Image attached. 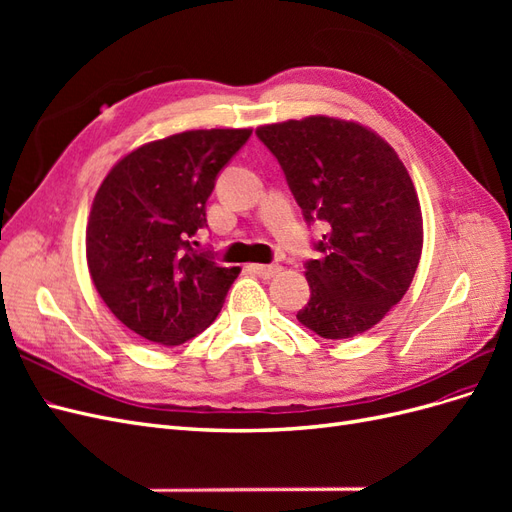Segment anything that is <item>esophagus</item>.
Returning a JSON list of instances; mask_svg holds the SVG:
<instances>
[{
  "mask_svg": "<svg viewBox=\"0 0 512 512\" xmlns=\"http://www.w3.org/2000/svg\"><path fill=\"white\" fill-rule=\"evenodd\" d=\"M250 269H252L256 275L265 277V280H271L273 275H277V273L282 271L280 265H250Z\"/></svg>",
  "mask_w": 512,
  "mask_h": 512,
  "instance_id": "obj_1",
  "label": "esophagus"
}]
</instances>
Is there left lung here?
<instances>
[{
	"instance_id": "left-lung-1",
	"label": "left lung",
	"mask_w": 512,
	"mask_h": 512,
	"mask_svg": "<svg viewBox=\"0 0 512 512\" xmlns=\"http://www.w3.org/2000/svg\"><path fill=\"white\" fill-rule=\"evenodd\" d=\"M256 136L280 162L307 226L327 224L305 262L299 322L324 339L361 335L404 299L423 250V215L389 143L354 121L307 117Z\"/></svg>"
}]
</instances>
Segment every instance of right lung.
Returning <instances> with one entry per match:
<instances>
[{
	"label": "right lung",
	"instance_id": "obj_1",
	"mask_svg": "<svg viewBox=\"0 0 512 512\" xmlns=\"http://www.w3.org/2000/svg\"><path fill=\"white\" fill-rule=\"evenodd\" d=\"M252 130H192L119 160L87 224V265L102 301L130 331L179 346L218 318L239 267L198 252L207 198Z\"/></svg>",
	"mask_w": 512,
	"mask_h": 512
}]
</instances>
